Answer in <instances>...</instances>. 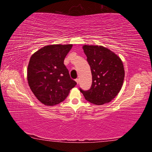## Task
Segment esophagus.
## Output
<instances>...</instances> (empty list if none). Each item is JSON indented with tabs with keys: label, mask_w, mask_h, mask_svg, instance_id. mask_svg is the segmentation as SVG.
I'll return each mask as SVG.
<instances>
[{
	"label": "esophagus",
	"mask_w": 152,
	"mask_h": 152,
	"mask_svg": "<svg viewBox=\"0 0 152 152\" xmlns=\"http://www.w3.org/2000/svg\"><path fill=\"white\" fill-rule=\"evenodd\" d=\"M76 83H77V84H78V83H79V79L78 78H76Z\"/></svg>",
	"instance_id": "1"
}]
</instances>
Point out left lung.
<instances>
[{
    "label": "left lung",
    "instance_id": "left-lung-1",
    "mask_svg": "<svg viewBox=\"0 0 152 152\" xmlns=\"http://www.w3.org/2000/svg\"><path fill=\"white\" fill-rule=\"evenodd\" d=\"M83 50L92 73L89 90L80 88L87 101L96 105L110 102L119 93L125 77L122 61L102 46L84 45Z\"/></svg>",
    "mask_w": 152,
    "mask_h": 152
}]
</instances>
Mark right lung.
<instances>
[{
  "label": "right lung",
  "instance_id": "right-lung-1",
  "mask_svg": "<svg viewBox=\"0 0 152 152\" xmlns=\"http://www.w3.org/2000/svg\"><path fill=\"white\" fill-rule=\"evenodd\" d=\"M72 47L71 44L45 46L31 57L27 68L28 83L42 103L48 106L60 103L76 85L64 64Z\"/></svg>",
  "mask_w": 152,
  "mask_h": 152
}]
</instances>
